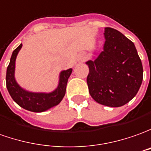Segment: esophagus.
<instances>
[{"label": "esophagus", "mask_w": 151, "mask_h": 151, "mask_svg": "<svg viewBox=\"0 0 151 151\" xmlns=\"http://www.w3.org/2000/svg\"><path fill=\"white\" fill-rule=\"evenodd\" d=\"M86 58H87L86 54H81V55H80V59H81V61H82V62H84V61L86 60Z\"/></svg>", "instance_id": "obj_1"}]
</instances>
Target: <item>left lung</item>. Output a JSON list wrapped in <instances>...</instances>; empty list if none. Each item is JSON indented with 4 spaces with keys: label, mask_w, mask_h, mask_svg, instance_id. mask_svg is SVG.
Wrapping results in <instances>:
<instances>
[{
    "label": "left lung",
    "mask_w": 151,
    "mask_h": 151,
    "mask_svg": "<svg viewBox=\"0 0 151 151\" xmlns=\"http://www.w3.org/2000/svg\"><path fill=\"white\" fill-rule=\"evenodd\" d=\"M103 50L86 63L89 93L101 105L118 107L138 93L143 67L134 43L115 29L106 27Z\"/></svg>",
    "instance_id": "1"
}]
</instances>
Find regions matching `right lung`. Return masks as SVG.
Segmentation results:
<instances>
[{
  "label": "right lung",
  "mask_w": 151,
  "mask_h": 151,
  "mask_svg": "<svg viewBox=\"0 0 151 151\" xmlns=\"http://www.w3.org/2000/svg\"><path fill=\"white\" fill-rule=\"evenodd\" d=\"M21 48L22 44L13 51L6 70V88L12 99L22 108L34 112H43L58 105L65 95L68 80L73 69L68 68L60 72L58 87L50 93L28 91L19 86L15 77V60Z\"/></svg>",
  "instance_id": "right-lung-1"
}]
</instances>
